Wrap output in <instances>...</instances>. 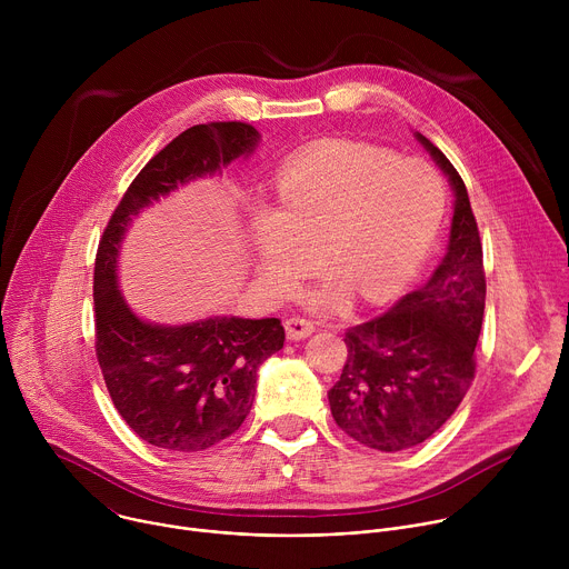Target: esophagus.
Wrapping results in <instances>:
<instances>
[{"label":"esophagus","mask_w":569,"mask_h":569,"mask_svg":"<svg viewBox=\"0 0 569 569\" xmlns=\"http://www.w3.org/2000/svg\"><path fill=\"white\" fill-rule=\"evenodd\" d=\"M283 327H286L288 340H303V338H308L315 331L312 321L303 319V317H290V319L283 321Z\"/></svg>","instance_id":"obj_1"}]
</instances>
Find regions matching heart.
Returning a JSON list of instances; mask_svg holds the SVG:
<instances>
[{"label": "heart", "mask_w": 569, "mask_h": 569, "mask_svg": "<svg viewBox=\"0 0 569 569\" xmlns=\"http://www.w3.org/2000/svg\"><path fill=\"white\" fill-rule=\"evenodd\" d=\"M443 211V182L426 161L347 139L308 146L279 173V207L252 209L261 281L290 297L323 248L336 272L308 292L312 308H338L351 292L387 301L417 277Z\"/></svg>", "instance_id": "b5f03b06"}]
</instances>
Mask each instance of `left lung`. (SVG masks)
<instances>
[{"instance_id": "left-lung-1", "label": "left lung", "mask_w": 569, "mask_h": 569, "mask_svg": "<svg viewBox=\"0 0 569 569\" xmlns=\"http://www.w3.org/2000/svg\"><path fill=\"white\" fill-rule=\"evenodd\" d=\"M417 139L455 191L448 252L428 283L347 331L349 356L329 391L342 432L380 452L423 443L455 415L475 378L483 319V257L466 184L430 139Z\"/></svg>"}]
</instances>
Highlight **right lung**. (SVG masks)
Returning a JSON list of instances; mask_svg holds the SVG:
<instances>
[{
  "mask_svg": "<svg viewBox=\"0 0 569 569\" xmlns=\"http://www.w3.org/2000/svg\"><path fill=\"white\" fill-rule=\"evenodd\" d=\"M250 123L211 121L178 134L132 180L99 242L94 263L97 358L114 408L150 446L198 452L233 435L252 410L259 367L283 347L281 319L209 317L182 327L139 319L117 286L132 216L178 187L220 173L257 148Z\"/></svg>",
  "mask_w": 569,
  "mask_h": 569,
  "instance_id": "1",
  "label": "right lung"
}]
</instances>
